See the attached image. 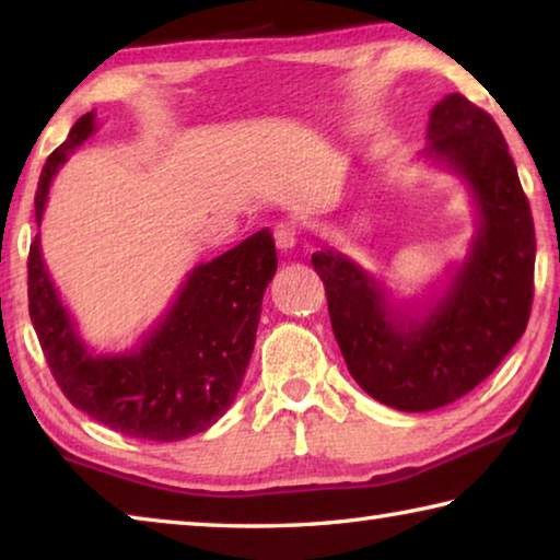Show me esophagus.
<instances>
[{"label": "esophagus", "instance_id": "esophagus-1", "mask_svg": "<svg viewBox=\"0 0 560 560\" xmlns=\"http://www.w3.org/2000/svg\"><path fill=\"white\" fill-rule=\"evenodd\" d=\"M273 240H277V246L281 252H291L293 246L299 244V226L291 222L277 224V230H273Z\"/></svg>", "mask_w": 560, "mask_h": 560}]
</instances>
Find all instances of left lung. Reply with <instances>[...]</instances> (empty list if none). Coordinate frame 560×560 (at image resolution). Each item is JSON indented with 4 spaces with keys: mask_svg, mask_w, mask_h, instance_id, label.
I'll return each mask as SVG.
<instances>
[{
    "mask_svg": "<svg viewBox=\"0 0 560 560\" xmlns=\"http://www.w3.org/2000/svg\"><path fill=\"white\" fill-rule=\"evenodd\" d=\"M424 155L457 170L479 210L469 257L428 316L397 314L343 254L311 257L350 375L402 412H428L474 390L524 336L534 303V217L494 118L450 93L430 113Z\"/></svg>",
    "mask_w": 560,
    "mask_h": 560,
    "instance_id": "8db88e82",
    "label": "left lung"
}]
</instances>
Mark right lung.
I'll return each mask as SVG.
<instances>
[{"label": "right lung", "instance_id": "obj_1", "mask_svg": "<svg viewBox=\"0 0 560 560\" xmlns=\"http://www.w3.org/2000/svg\"><path fill=\"white\" fill-rule=\"evenodd\" d=\"M86 113L42 170L36 222L51 177L96 122ZM277 273L269 230L189 271L170 314L136 353L91 355L75 336L46 273L39 236L30 246V316L46 363L69 402L106 428L138 440L175 442L220 420L240 393L249 365L261 299Z\"/></svg>", "mask_w": 560, "mask_h": 560}]
</instances>
